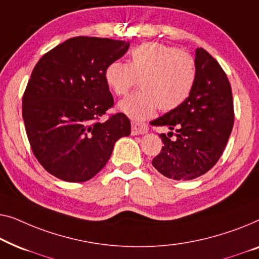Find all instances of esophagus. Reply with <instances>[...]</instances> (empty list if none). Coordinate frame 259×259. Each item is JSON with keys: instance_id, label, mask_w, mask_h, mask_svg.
<instances>
[{"instance_id": "obj_1", "label": "esophagus", "mask_w": 259, "mask_h": 259, "mask_svg": "<svg viewBox=\"0 0 259 259\" xmlns=\"http://www.w3.org/2000/svg\"><path fill=\"white\" fill-rule=\"evenodd\" d=\"M148 125L145 123H141V122H131V134L133 135H143L145 133H148Z\"/></svg>"}]
</instances>
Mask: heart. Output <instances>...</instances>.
Here are the masks:
<instances>
[{"instance_id": "heart-1", "label": "heart", "mask_w": 259, "mask_h": 259, "mask_svg": "<svg viewBox=\"0 0 259 259\" xmlns=\"http://www.w3.org/2000/svg\"><path fill=\"white\" fill-rule=\"evenodd\" d=\"M196 76L194 56L158 42L142 43L130 53L128 63L111 62L104 74L117 96L128 94L138 79L141 89L118 104L119 111L138 121L150 117L157 108L171 111L180 107L194 88Z\"/></svg>"}]
</instances>
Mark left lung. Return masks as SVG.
Instances as JSON below:
<instances>
[{
  "mask_svg": "<svg viewBox=\"0 0 259 259\" xmlns=\"http://www.w3.org/2000/svg\"><path fill=\"white\" fill-rule=\"evenodd\" d=\"M197 76L189 97L174 110L151 122L167 126L163 147L152 165L176 181L194 180L207 172L223 154L234 126L230 82L220 63L203 48L196 49ZM175 135V140L169 137Z\"/></svg>",
  "mask_w": 259,
  "mask_h": 259,
  "instance_id": "1",
  "label": "left lung"
}]
</instances>
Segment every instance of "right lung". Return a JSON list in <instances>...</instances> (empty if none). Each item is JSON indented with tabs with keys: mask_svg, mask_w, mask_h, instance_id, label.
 <instances>
[{
	"mask_svg": "<svg viewBox=\"0 0 259 259\" xmlns=\"http://www.w3.org/2000/svg\"><path fill=\"white\" fill-rule=\"evenodd\" d=\"M130 43L111 38H69L35 65L22 98L31 150L45 169L65 182L89 181L103 169L116 141L129 136L124 114L101 116L114 107L105 69Z\"/></svg>",
	"mask_w": 259,
	"mask_h": 259,
	"instance_id": "add662e5",
	"label": "right lung"
}]
</instances>
